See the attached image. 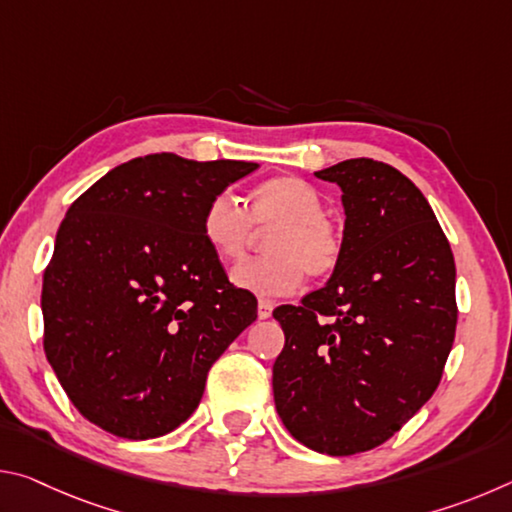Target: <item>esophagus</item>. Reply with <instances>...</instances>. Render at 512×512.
<instances>
[{"mask_svg": "<svg viewBox=\"0 0 512 512\" xmlns=\"http://www.w3.org/2000/svg\"><path fill=\"white\" fill-rule=\"evenodd\" d=\"M271 314H273V305L268 300H259V305H257V316L262 318V320H266V318H271Z\"/></svg>", "mask_w": 512, "mask_h": 512, "instance_id": "esophagus-1", "label": "esophagus"}]
</instances>
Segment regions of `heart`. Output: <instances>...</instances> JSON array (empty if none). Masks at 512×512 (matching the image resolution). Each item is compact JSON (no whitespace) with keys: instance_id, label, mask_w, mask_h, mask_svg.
Wrapping results in <instances>:
<instances>
[{"instance_id":"heart-1","label":"heart","mask_w":512,"mask_h":512,"mask_svg":"<svg viewBox=\"0 0 512 512\" xmlns=\"http://www.w3.org/2000/svg\"><path fill=\"white\" fill-rule=\"evenodd\" d=\"M250 219L262 230L275 228L266 239V259H248L232 268L237 289L262 298L287 296L305 275H327L339 262L341 235L323 214V198L296 176H277L250 194ZM239 201L228 192L207 203L201 232L205 244L223 262H235L253 239V225Z\"/></svg>"}]
</instances>
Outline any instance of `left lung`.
I'll list each match as a JSON object with an SVG mask.
<instances>
[{
    "label": "left lung",
    "instance_id": "1",
    "mask_svg": "<svg viewBox=\"0 0 512 512\" xmlns=\"http://www.w3.org/2000/svg\"><path fill=\"white\" fill-rule=\"evenodd\" d=\"M316 176L341 187V255L323 289L273 311V397L302 445L350 456L386 443L438 388L456 266L427 198L391 164L354 158Z\"/></svg>",
    "mask_w": 512,
    "mask_h": 512
}]
</instances>
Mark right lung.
Listing matches in <instances>:
<instances>
[{
  "label": "right lung",
  "instance_id": "1",
  "mask_svg": "<svg viewBox=\"0 0 512 512\" xmlns=\"http://www.w3.org/2000/svg\"><path fill=\"white\" fill-rule=\"evenodd\" d=\"M259 167L151 153L69 207L42 280L45 352L92 424L164 436L196 411L207 370L257 318L201 232L207 203Z\"/></svg>",
  "mask_w": 512,
  "mask_h": 512
}]
</instances>
